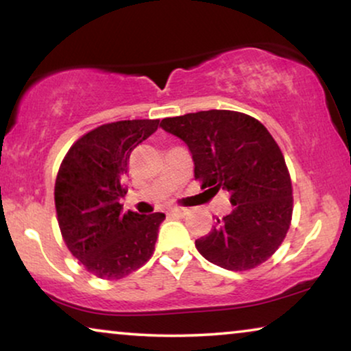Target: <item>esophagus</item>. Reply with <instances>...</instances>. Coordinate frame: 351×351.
Wrapping results in <instances>:
<instances>
[{"label":"esophagus","instance_id":"obj_1","mask_svg":"<svg viewBox=\"0 0 351 351\" xmlns=\"http://www.w3.org/2000/svg\"><path fill=\"white\" fill-rule=\"evenodd\" d=\"M169 213L174 214V215H179V217H184V215L186 214V209H184V208H172V209H169Z\"/></svg>","mask_w":351,"mask_h":351}]
</instances>
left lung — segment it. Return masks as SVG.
I'll list each match as a JSON object with an SVG mask.
<instances>
[{
	"label": "left lung",
	"mask_w": 351,
	"mask_h": 351,
	"mask_svg": "<svg viewBox=\"0 0 351 351\" xmlns=\"http://www.w3.org/2000/svg\"><path fill=\"white\" fill-rule=\"evenodd\" d=\"M160 126L189 147L203 189L228 191L232 213L195 246L206 261L244 271L271 257L289 230L292 186L285 156L261 121L230 110L165 118Z\"/></svg>",
	"instance_id": "obj_1"
}]
</instances>
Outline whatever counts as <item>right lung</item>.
<instances>
[{
    "label": "right lung",
    "mask_w": 351,
    "mask_h": 351,
    "mask_svg": "<svg viewBox=\"0 0 351 351\" xmlns=\"http://www.w3.org/2000/svg\"><path fill=\"white\" fill-rule=\"evenodd\" d=\"M160 119H126L95 128L76 141L56 179V209L62 237L86 270L119 280L141 268L155 251L166 215L123 213L129 156L152 136Z\"/></svg>",
    "instance_id": "add662e5"
}]
</instances>
